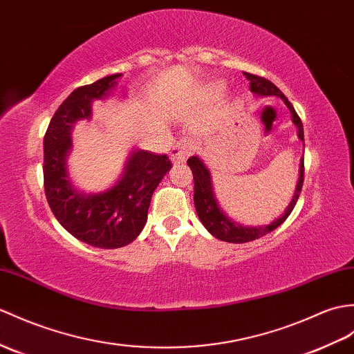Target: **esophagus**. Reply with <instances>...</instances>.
I'll return each instance as SVG.
<instances>
[{
  "instance_id": "34e87169",
  "label": "esophagus",
  "mask_w": 354,
  "mask_h": 354,
  "mask_svg": "<svg viewBox=\"0 0 354 354\" xmlns=\"http://www.w3.org/2000/svg\"><path fill=\"white\" fill-rule=\"evenodd\" d=\"M192 153V145L187 140H180L170 151V157L174 162H184L188 155Z\"/></svg>"
}]
</instances>
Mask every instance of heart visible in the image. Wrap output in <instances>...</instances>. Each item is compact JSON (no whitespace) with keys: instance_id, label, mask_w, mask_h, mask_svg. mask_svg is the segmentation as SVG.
Here are the masks:
<instances>
[{"instance_id":"b5f03b06","label":"heart","mask_w":354,"mask_h":354,"mask_svg":"<svg viewBox=\"0 0 354 354\" xmlns=\"http://www.w3.org/2000/svg\"><path fill=\"white\" fill-rule=\"evenodd\" d=\"M212 88H214V92H216V93H220V92H221V88H223V84L217 83V84H214V87H212Z\"/></svg>"}]
</instances>
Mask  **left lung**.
Returning <instances> with one entry per match:
<instances>
[{
	"label": "left lung",
	"mask_w": 354,
	"mask_h": 354,
	"mask_svg": "<svg viewBox=\"0 0 354 354\" xmlns=\"http://www.w3.org/2000/svg\"><path fill=\"white\" fill-rule=\"evenodd\" d=\"M245 78L250 81V90L257 95V96H277L283 100L285 105L288 106L291 114H292V122L294 125L299 129V138L301 142H305V136H303V123L299 118V114L295 113L292 104L286 100V96L279 90L271 81L258 77V75H252V73L244 72ZM187 164L190 166L193 171V179H194V207L196 212L199 216L202 225L208 229V232L218 238L221 241L226 243H249L253 240H258V238L270 234L271 231H274L277 226H281L283 221L288 218L291 214V211L294 209L295 203H297V199L301 192L303 187V179H305V160H300V171H299V180H297V187H295V192L292 199L290 202L288 207H286L283 214L271 221L268 225H262V226H243L240 223H236L232 218H229L223 209L220 208V205L217 203V199L214 196V190H212V183H211V174L209 170L205 166L203 161L199 157H190L187 160Z\"/></svg>",
	"instance_id": "8db88e82"
}]
</instances>
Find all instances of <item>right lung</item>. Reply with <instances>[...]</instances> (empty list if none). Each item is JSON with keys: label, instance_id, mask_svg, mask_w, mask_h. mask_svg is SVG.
<instances>
[{"label": "right lung", "instance_id": "right-lung-1", "mask_svg": "<svg viewBox=\"0 0 354 354\" xmlns=\"http://www.w3.org/2000/svg\"><path fill=\"white\" fill-rule=\"evenodd\" d=\"M122 73L78 87L54 113L44 138L45 194L53 214L71 235L101 249H119L133 243L147 220L152 194L171 169L167 155L133 151L120 179L101 193H84L73 187L66 158L72 149L75 122L90 119L92 102L104 100L118 86Z\"/></svg>", "mask_w": 354, "mask_h": 354}]
</instances>
